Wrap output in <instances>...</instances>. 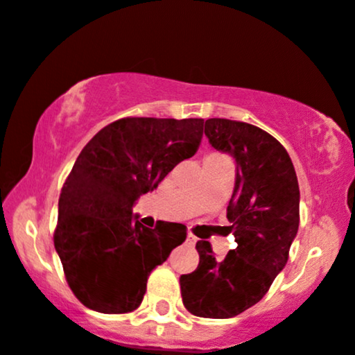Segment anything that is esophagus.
Here are the masks:
<instances>
[{"mask_svg":"<svg viewBox=\"0 0 355 355\" xmlns=\"http://www.w3.org/2000/svg\"><path fill=\"white\" fill-rule=\"evenodd\" d=\"M196 241H198V237H196L194 234H191V232H189V234L186 236V244L194 245V244H196Z\"/></svg>","mask_w":355,"mask_h":355,"instance_id":"1","label":"esophagus"}]
</instances>
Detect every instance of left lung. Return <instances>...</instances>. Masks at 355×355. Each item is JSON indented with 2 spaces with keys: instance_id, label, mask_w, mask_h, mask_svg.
<instances>
[{
  "instance_id": "1",
  "label": "left lung",
  "mask_w": 355,
  "mask_h": 355,
  "mask_svg": "<svg viewBox=\"0 0 355 355\" xmlns=\"http://www.w3.org/2000/svg\"><path fill=\"white\" fill-rule=\"evenodd\" d=\"M204 135L236 162L227 229L237 248L219 261L207 241H198V269L182 274L179 284L191 314L229 319L259 302L284 269L297 236L301 193L289 154L269 132L212 118L204 124Z\"/></svg>"
}]
</instances>
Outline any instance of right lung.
<instances>
[{"instance_id":"obj_1","label":"right lung","mask_w":355,"mask_h":355,"mask_svg":"<svg viewBox=\"0 0 355 355\" xmlns=\"http://www.w3.org/2000/svg\"><path fill=\"white\" fill-rule=\"evenodd\" d=\"M204 119L124 118L85 146L61 189L54 248L86 307L124 314L143 302L151 270L184 243L186 226L144 227L132 214L181 161L193 157Z\"/></svg>"}]
</instances>
